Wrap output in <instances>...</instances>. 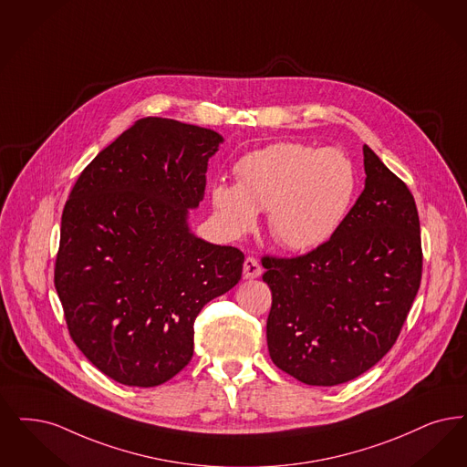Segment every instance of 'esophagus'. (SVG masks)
Wrapping results in <instances>:
<instances>
[{
  "label": "esophagus",
  "instance_id": "1",
  "mask_svg": "<svg viewBox=\"0 0 467 467\" xmlns=\"http://www.w3.org/2000/svg\"><path fill=\"white\" fill-rule=\"evenodd\" d=\"M262 275L261 264L254 257H246L243 262V278L244 280H254L259 278Z\"/></svg>",
  "mask_w": 467,
  "mask_h": 467
}]
</instances>
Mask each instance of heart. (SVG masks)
I'll return each mask as SVG.
<instances>
[{
	"mask_svg": "<svg viewBox=\"0 0 467 467\" xmlns=\"http://www.w3.org/2000/svg\"><path fill=\"white\" fill-rule=\"evenodd\" d=\"M238 186L212 189L217 221L238 238L267 210L271 236L283 248L309 252L328 242L349 212L356 192L351 160L334 148L280 142L246 154L236 165Z\"/></svg>",
	"mask_w": 467,
	"mask_h": 467,
	"instance_id": "heart-1",
	"label": "heart"
}]
</instances>
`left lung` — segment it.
Listing matches in <instances>:
<instances>
[{
	"instance_id": "left-lung-1",
	"label": "left lung",
	"mask_w": 467,
	"mask_h": 467,
	"mask_svg": "<svg viewBox=\"0 0 467 467\" xmlns=\"http://www.w3.org/2000/svg\"><path fill=\"white\" fill-rule=\"evenodd\" d=\"M365 189L328 242L294 257H262L273 294V363L309 386L353 380L400 336L422 276L410 189L363 146Z\"/></svg>"
}]
</instances>
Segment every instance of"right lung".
<instances>
[{
	"label": "right lung",
	"mask_w": 467,
	"mask_h": 467,
	"mask_svg": "<svg viewBox=\"0 0 467 467\" xmlns=\"http://www.w3.org/2000/svg\"><path fill=\"white\" fill-rule=\"evenodd\" d=\"M217 131L142 118L81 171L62 212L56 288L79 351L112 380L154 388L194 351V319L244 255L194 236Z\"/></svg>",
	"instance_id": "right-lung-1"
}]
</instances>
